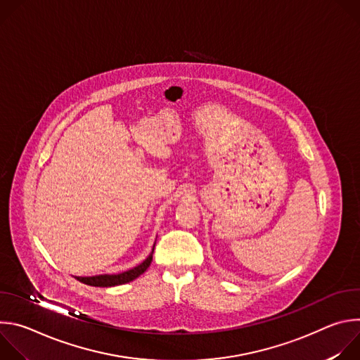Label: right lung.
<instances>
[{
    "instance_id": "add662e5",
    "label": "right lung",
    "mask_w": 360,
    "mask_h": 360,
    "mask_svg": "<svg viewBox=\"0 0 360 360\" xmlns=\"http://www.w3.org/2000/svg\"><path fill=\"white\" fill-rule=\"evenodd\" d=\"M152 262V253L148 256V258L139 264L138 266H135L134 269H129L127 272L118 274V275H98V276H91V278H82V276H77V279L85 285L89 286H101V288H108V286H117V285H122L127 282L134 281L135 278H138L139 275H142L150 265Z\"/></svg>"
}]
</instances>
